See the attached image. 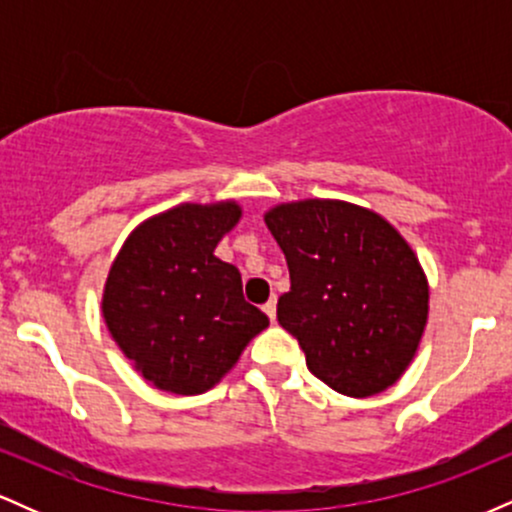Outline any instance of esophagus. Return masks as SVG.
I'll return each instance as SVG.
<instances>
[{"label":"esophagus","instance_id":"obj_1","mask_svg":"<svg viewBox=\"0 0 512 512\" xmlns=\"http://www.w3.org/2000/svg\"><path fill=\"white\" fill-rule=\"evenodd\" d=\"M264 313H267L269 315V320H274V317H276V296H272V298H269V301L267 303H264Z\"/></svg>","mask_w":512,"mask_h":512}]
</instances>
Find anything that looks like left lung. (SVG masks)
Returning <instances> with one entry per match:
<instances>
[{
  "mask_svg": "<svg viewBox=\"0 0 512 512\" xmlns=\"http://www.w3.org/2000/svg\"><path fill=\"white\" fill-rule=\"evenodd\" d=\"M291 289L276 317L310 373L346 397H373L404 375L428 322V279L402 233L373 209L298 199L264 211Z\"/></svg>",
  "mask_w": 512,
  "mask_h": 512,
  "instance_id": "8db88e82",
  "label": "left lung"
}]
</instances>
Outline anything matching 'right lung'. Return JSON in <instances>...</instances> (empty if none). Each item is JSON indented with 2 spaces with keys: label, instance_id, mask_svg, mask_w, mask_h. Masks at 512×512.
<instances>
[{
  "label": "right lung",
  "instance_id": "right-lung-1",
  "mask_svg": "<svg viewBox=\"0 0 512 512\" xmlns=\"http://www.w3.org/2000/svg\"><path fill=\"white\" fill-rule=\"evenodd\" d=\"M240 216L236 199L182 202L139 223L110 264L103 320L156 390H211L269 327V317L243 298L238 267L214 255Z\"/></svg>",
  "mask_w": 512,
  "mask_h": 512
}]
</instances>
